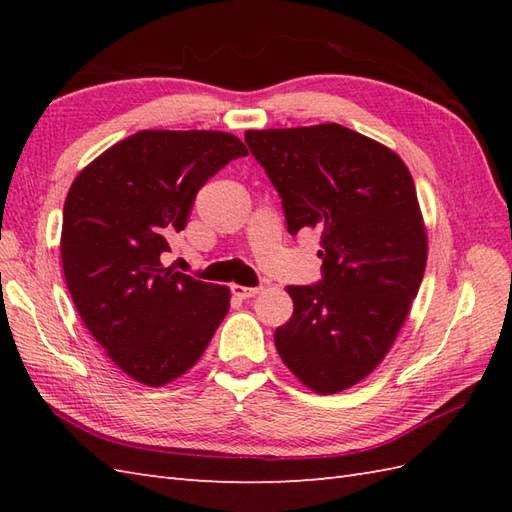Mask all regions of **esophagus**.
Returning a JSON list of instances; mask_svg holds the SVG:
<instances>
[{
	"label": "esophagus",
	"mask_w": 512,
	"mask_h": 512,
	"mask_svg": "<svg viewBox=\"0 0 512 512\" xmlns=\"http://www.w3.org/2000/svg\"><path fill=\"white\" fill-rule=\"evenodd\" d=\"M231 292H233V295H235L237 299H250V297L257 295L259 288H248V286H237V284H233V286H231Z\"/></svg>",
	"instance_id": "esophagus-1"
}]
</instances>
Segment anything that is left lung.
<instances>
[{
    "mask_svg": "<svg viewBox=\"0 0 512 512\" xmlns=\"http://www.w3.org/2000/svg\"><path fill=\"white\" fill-rule=\"evenodd\" d=\"M244 138L288 233H321L323 279L286 288L295 312L275 330L277 352L303 385L336 394L374 372L418 295L427 231L416 184L389 147L336 123Z\"/></svg>",
    "mask_w": 512,
    "mask_h": 512,
    "instance_id": "8db88e82",
    "label": "left lung"
}]
</instances>
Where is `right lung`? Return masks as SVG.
<instances>
[{
    "label": "right lung",
    "mask_w": 512,
    "mask_h": 512,
    "mask_svg": "<svg viewBox=\"0 0 512 512\" xmlns=\"http://www.w3.org/2000/svg\"><path fill=\"white\" fill-rule=\"evenodd\" d=\"M233 134L143 129L74 178L63 204L61 262L85 328L127 376L162 387L200 361L231 306L160 255L187 226L195 195L246 156Z\"/></svg>",
    "instance_id": "right-lung-1"
}]
</instances>
